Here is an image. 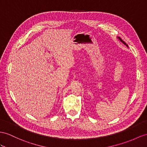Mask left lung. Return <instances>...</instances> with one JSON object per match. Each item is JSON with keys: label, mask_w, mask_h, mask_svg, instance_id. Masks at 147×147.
Here are the masks:
<instances>
[{"label": "left lung", "mask_w": 147, "mask_h": 147, "mask_svg": "<svg viewBox=\"0 0 147 147\" xmlns=\"http://www.w3.org/2000/svg\"><path fill=\"white\" fill-rule=\"evenodd\" d=\"M117 38H118L119 39V40H120V41H121V42H122V43H123L124 45H126V46H127V47L128 48H129V46H128V45H127V43H126L125 42V41H123V40H122L121 39V38H120V37H119V36H118Z\"/></svg>", "instance_id": "8db88e82"}]
</instances>
